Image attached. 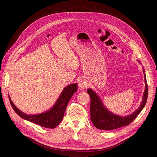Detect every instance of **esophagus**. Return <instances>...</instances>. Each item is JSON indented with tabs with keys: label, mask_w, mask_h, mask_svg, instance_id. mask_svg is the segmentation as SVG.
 Masks as SVG:
<instances>
[{
	"label": "esophagus",
	"mask_w": 157,
	"mask_h": 157,
	"mask_svg": "<svg viewBox=\"0 0 157 157\" xmlns=\"http://www.w3.org/2000/svg\"><path fill=\"white\" fill-rule=\"evenodd\" d=\"M78 86L80 88H82V89H85L88 86V82L85 79H81L79 80L78 82Z\"/></svg>",
	"instance_id": "34e87169"
}]
</instances>
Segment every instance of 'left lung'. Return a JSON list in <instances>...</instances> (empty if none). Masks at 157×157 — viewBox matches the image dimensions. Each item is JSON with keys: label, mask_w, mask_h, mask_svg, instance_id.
I'll use <instances>...</instances> for the list:
<instances>
[{"label": "left lung", "mask_w": 157, "mask_h": 157, "mask_svg": "<svg viewBox=\"0 0 157 157\" xmlns=\"http://www.w3.org/2000/svg\"><path fill=\"white\" fill-rule=\"evenodd\" d=\"M144 73L145 88L143 96V100L141 101L140 107L136 111L126 117L116 115L108 111L96 93L90 88L87 90L90 97V119L95 126L99 130H111L130 124L135 119L145 107L148 96V88L144 69Z\"/></svg>", "instance_id": "obj_1"}]
</instances>
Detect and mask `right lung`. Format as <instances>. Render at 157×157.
Segmentation results:
<instances>
[{
  "label": "right lung",
  "mask_w": 157,
  "mask_h": 157,
  "mask_svg": "<svg viewBox=\"0 0 157 157\" xmlns=\"http://www.w3.org/2000/svg\"><path fill=\"white\" fill-rule=\"evenodd\" d=\"M77 91V84H70L65 87L60 94L55 105L50 110L38 115H27L17 109L12 101L9 96L11 105L17 115L29 122L35 123L42 127L47 128H54L62 121L66 107L75 92Z\"/></svg>",
  "instance_id": "obj_1"
}]
</instances>
